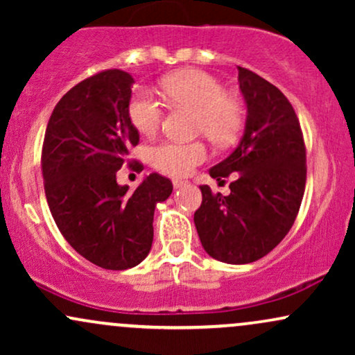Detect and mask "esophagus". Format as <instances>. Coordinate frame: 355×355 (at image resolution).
<instances>
[{"mask_svg": "<svg viewBox=\"0 0 355 355\" xmlns=\"http://www.w3.org/2000/svg\"><path fill=\"white\" fill-rule=\"evenodd\" d=\"M187 183H189V182H187V180H178V178H177V180H173V187H175V189H182V187H185Z\"/></svg>", "mask_w": 355, "mask_h": 355, "instance_id": "obj_1", "label": "esophagus"}]
</instances>
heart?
Listing matches in <instances>:
<instances>
[{
	"mask_svg": "<svg viewBox=\"0 0 355 355\" xmlns=\"http://www.w3.org/2000/svg\"><path fill=\"white\" fill-rule=\"evenodd\" d=\"M164 96L173 107L195 112V132L218 146L232 145L245 123L242 103L227 95L215 76L200 70H182L165 76L160 83ZM128 118L144 135H153L164 121V108L150 92L137 89L128 103ZM153 164L173 177L190 173L205 162L207 148L200 141L175 144L164 141L153 146Z\"/></svg>",
	"mask_w": 355,
	"mask_h": 355,
	"instance_id": "1",
	"label": "heart"
}]
</instances>
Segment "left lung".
<instances>
[{
  "label": "left lung",
  "instance_id": "obj_1",
  "mask_svg": "<svg viewBox=\"0 0 355 355\" xmlns=\"http://www.w3.org/2000/svg\"><path fill=\"white\" fill-rule=\"evenodd\" d=\"M239 83L247 103L245 133L230 157L209 172L217 180L239 172L237 180L227 197L202 185L193 222L207 254L240 266L262 259L292 229L307 165L299 118L284 93L242 67Z\"/></svg>",
  "mask_w": 355,
  "mask_h": 355
}]
</instances>
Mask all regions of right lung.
Listing matches in <instances>:
<instances>
[{
    "instance_id": "add662e5",
    "label": "right lung",
    "mask_w": 355,
    "mask_h": 355,
    "mask_svg": "<svg viewBox=\"0 0 355 355\" xmlns=\"http://www.w3.org/2000/svg\"><path fill=\"white\" fill-rule=\"evenodd\" d=\"M135 83L130 73L105 70L80 81L56 103L42 150L48 207L67 242L108 270L138 266L153 242V211L173 185L150 173L135 190L118 185L140 140L128 118ZM130 168L144 170L140 162Z\"/></svg>"
}]
</instances>
